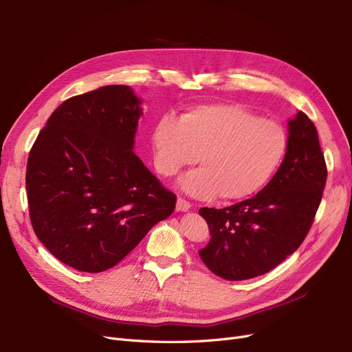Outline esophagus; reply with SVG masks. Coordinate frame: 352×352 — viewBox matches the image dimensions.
Instances as JSON below:
<instances>
[{
  "instance_id": "1",
  "label": "esophagus",
  "mask_w": 352,
  "mask_h": 352,
  "mask_svg": "<svg viewBox=\"0 0 352 352\" xmlns=\"http://www.w3.org/2000/svg\"><path fill=\"white\" fill-rule=\"evenodd\" d=\"M190 208H191V204L186 201L184 198H177V206H175L177 211H188Z\"/></svg>"
}]
</instances>
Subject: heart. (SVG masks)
<instances>
[{"mask_svg":"<svg viewBox=\"0 0 352 352\" xmlns=\"http://www.w3.org/2000/svg\"><path fill=\"white\" fill-rule=\"evenodd\" d=\"M154 164L173 177L197 161L200 168L178 179L195 198L221 195L228 201L262 191L285 161L289 138L274 120L236 103L203 104L181 115L164 116L152 132Z\"/></svg>","mask_w":352,"mask_h":352,"instance_id":"obj_1","label":"heart"}]
</instances>
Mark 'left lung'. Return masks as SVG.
<instances>
[{
	"mask_svg": "<svg viewBox=\"0 0 352 352\" xmlns=\"http://www.w3.org/2000/svg\"><path fill=\"white\" fill-rule=\"evenodd\" d=\"M289 148L272 181L254 197L226 208L198 210L208 224L204 265L227 280L267 273L307 237L327 182L318 132L303 112L287 122Z\"/></svg>",
	"mask_w": 352,
	"mask_h": 352,
	"instance_id": "obj_1",
	"label": "left lung"
}]
</instances>
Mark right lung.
I'll return each mask as SVG.
<instances>
[{
  "label": "right lung",
  "instance_id": "right-lung-1",
  "mask_svg": "<svg viewBox=\"0 0 352 352\" xmlns=\"http://www.w3.org/2000/svg\"><path fill=\"white\" fill-rule=\"evenodd\" d=\"M141 103L125 85L73 96L30 151L25 188L34 233L76 270L113 267L175 208L177 197L133 152Z\"/></svg>",
  "mask_w": 352,
  "mask_h": 352
}]
</instances>
